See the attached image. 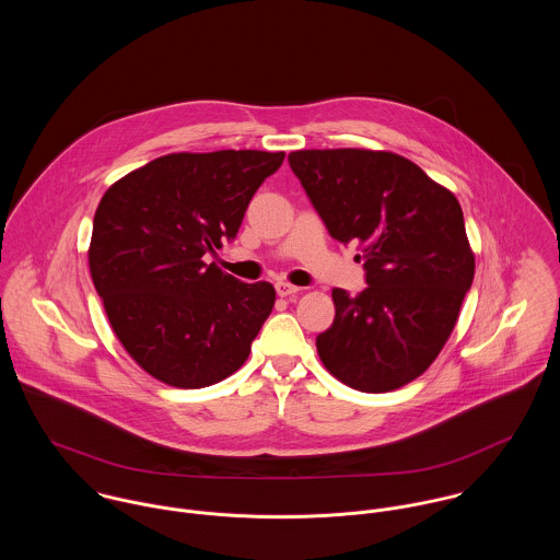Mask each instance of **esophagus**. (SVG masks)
<instances>
[{
	"label": "esophagus",
	"mask_w": 560,
	"mask_h": 560,
	"mask_svg": "<svg viewBox=\"0 0 560 560\" xmlns=\"http://www.w3.org/2000/svg\"><path fill=\"white\" fill-rule=\"evenodd\" d=\"M276 291H278V295H280V298H289V295H295L300 289H298L295 284H291V282L278 280V282H276Z\"/></svg>",
	"instance_id": "obj_1"
}]
</instances>
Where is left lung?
Wrapping results in <instances>:
<instances>
[{
	"mask_svg": "<svg viewBox=\"0 0 560 560\" xmlns=\"http://www.w3.org/2000/svg\"><path fill=\"white\" fill-rule=\"evenodd\" d=\"M289 163L329 235L358 241L369 287L331 291L323 366L360 393L420 377L446 345L475 280V252L451 189L390 151H293Z\"/></svg>",
	"mask_w": 560,
	"mask_h": 560,
	"instance_id": "obj_1",
	"label": "left lung"
}]
</instances>
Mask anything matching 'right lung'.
Returning <instances> with one entry per match:
<instances>
[{
  "label": "right lung",
  "instance_id": "right-lung-1",
  "mask_svg": "<svg viewBox=\"0 0 560 560\" xmlns=\"http://www.w3.org/2000/svg\"><path fill=\"white\" fill-rule=\"evenodd\" d=\"M284 153H170L101 198L88 265L109 325L149 375L205 388L240 371L276 289L245 284L205 254L235 240L245 209Z\"/></svg>",
  "mask_w": 560,
  "mask_h": 560
}]
</instances>
